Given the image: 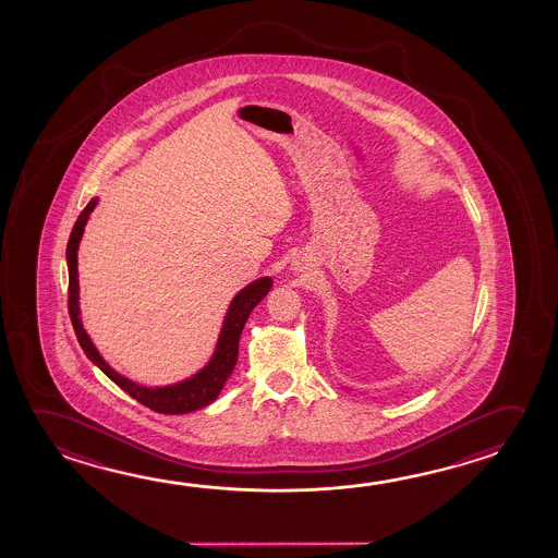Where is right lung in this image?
<instances>
[{
  "label": "right lung",
  "instance_id": "1",
  "mask_svg": "<svg viewBox=\"0 0 558 558\" xmlns=\"http://www.w3.org/2000/svg\"><path fill=\"white\" fill-rule=\"evenodd\" d=\"M98 197H93L87 207L81 211L80 219L73 225L70 242L65 250L68 257V271H70V289H68V308H70L71 324L75 329V336L80 341L81 349L87 354L90 363L97 364L100 371L107 374L116 386L128 391L133 399H137L145 408L153 409L162 415H184L192 413L197 409L205 408L213 403L217 396L221 393L225 384L229 380L230 374L236 366L239 359L240 333L244 329V324L248 319L250 312L256 308L259 302L264 301L269 289H271V277H259L256 281L246 284L242 291L232 299L229 310L222 319L221 333L217 339V345L213 351L209 363L204 368L195 372L186 380L170 384V386H157V388H147L137 381L130 380L116 372L110 364L100 356L95 343L90 341L87 331L81 324L80 310V274H77V250H80L81 236L85 225L89 221V215L97 207Z\"/></svg>",
  "mask_w": 558,
  "mask_h": 558
}]
</instances>
